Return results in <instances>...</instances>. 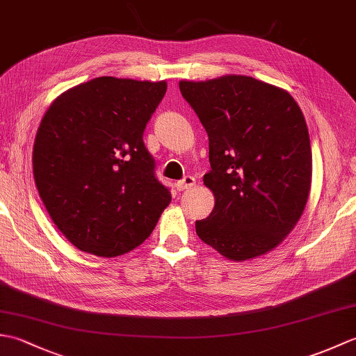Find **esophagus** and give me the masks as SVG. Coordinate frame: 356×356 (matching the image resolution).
Wrapping results in <instances>:
<instances>
[{"label": "esophagus", "instance_id": "esophagus-1", "mask_svg": "<svg viewBox=\"0 0 356 356\" xmlns=\"http://www.w3.org/2000/svg\"><path fill=\"white\" fill-rule=\"evenodd\" d=\"M194 185H195V179L193 176H186L182 180H179L176 186L179 191H185V190H190V188H193Z\"/></svg>", "mask_w": 356, "mask_h": 356}]
</instances>
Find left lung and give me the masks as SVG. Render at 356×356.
Instances as JSON below:
<instances>
[{"mask_svg": "<svg viewBox=\"0 0 356 356\" xmlns=\"http://www.w3.org/2000/svg\"><path fill=\"white\" fill-rule=\"evenodd\" d=\"M209 139L214 194L195 222L202 241L232 261L268 254L300 220L312 182V151L298 104L286 90L243 74L180 81Z\"/></svg>", "mask_w": 356, "mask_h": 356, "instance_id": "1", "label": "left lung"}]
</instances>
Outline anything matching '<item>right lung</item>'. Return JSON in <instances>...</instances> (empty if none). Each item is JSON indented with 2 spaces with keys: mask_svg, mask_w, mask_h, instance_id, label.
I'll return each instance as SVG.
<instances>
[{
  "mask_svg": "<svg viewBox=\"0 0 356 356\" xmlns=\"http://www.w3.org/2000/svg\"><path fill=\"white\" fill-rule=\"evenodd\" d=\"M166 82L95 78L59 95L33 143V177L56 228L79 251L118 257L145 241L170 205L143 130Z\"/></svg>",
  "mask_w": 356,
  "mask_h": 356,
  "instance_id": "obj_1",
  "label": "right lung"
}]
</instances>
